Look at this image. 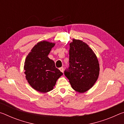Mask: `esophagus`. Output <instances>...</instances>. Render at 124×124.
Masks as SVG:
<instances>
[{
  "instance_id": "1",
  "label": "esophagus",
  "mask_w": 124,
  "mask_h": 124,
  "mask_svg": "<svg viewBox=\"0 0 124 124\" xmlns=\"http://www.w3.org/2000/svg\"><path fill=\"white\" fill-rule=\"evenodd\" d=\"M60 70L61 71L62 73L64 72V69H63V67H61V68H60Z\"/></svg>"
}]
</instances>
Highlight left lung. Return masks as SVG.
<instances>
[{
  "label": "left lung",
  "mask_w": 124,
  "mask_h": 124,
  "mask_svg": "<svg viewBox=\"0 0 124 124\" xmlns=\"http://www.w3.org/2000/svg\"><path fill=\"white\" fill-rule=\"evenodd\" d=\"M69 54L70 67L64 75L75 91L84 93L93 86L99 76L97 56L86 43L75 39L70 43Z\"/></svg>",
  "instance_id": "1"
}]
</instances>
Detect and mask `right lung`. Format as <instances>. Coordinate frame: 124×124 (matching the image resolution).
<instances>
[{
	"instance_id": "add662e5",
	"label": "right lung",
	"mask_w": 124,
	"mask_h": 124,
	"mask_svg": "<svg viewBox=\"0 0 124 124\" xmlns=\"http://www.w3.org/2000/svg\"><path fill=\"white\" fill-rule=\"evenodd\" d=\"M55 43L43 40L34 45L27 56L24 70L26 79L33 89L41 93L53 90L56 81L63 75L56 68L48 54Z\"/></svg>"
}]
</instances>
